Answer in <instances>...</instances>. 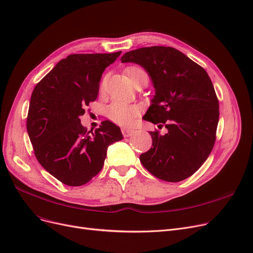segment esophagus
Listing matches in <instances>:
<instances>
[{
    "instance_id": "1",
    "label": "esophagus",
    "mask_w": 253,
    "mask_h": 253,
    "mask_svg": "<svg viewBox=\"0 0 253 253\" xmlns=\"http://www.w3.org/2000/svg\"><path fill=\"white\" fill-rule=\"evenodd\" d=\"M121 132H123V135L125 137H129V136H132L134 134L135 129L129 128V127H124L123 129H121Z\"/></svg>"
}]
</instances>
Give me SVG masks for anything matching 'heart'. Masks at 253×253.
<instances>
[{"label":"heart","mask_w":253,"mask_h":253,"mask_svg":"<svg viewBox=\"0 0 253 253\" xmlns=\"http://www.w3.org/2000/svg\"><path fill=\"white\" fill-rule=\"evenodd\" d=\"M126 74L133 85L147 80L148 76L143 68L139 66H128L126 68ZM105 81H103L100 87H103ZM139 114V108L136 105L127 104L120 100H115L107 108V115L113 123L120 126L130 125Z\"/></svg>","instance_id":"heart-1"}]
</instances>
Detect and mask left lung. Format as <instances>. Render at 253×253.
<instances>
[{
    "label": "left lung",
    "instance_id": "8db88e82",
    "mask_svg": "<svg viewBox=\"0 0 253 253\" xmlns=\"http://www.w3.org/2000/svg\"><path fill=\"white\" fill-rule=\"evenodd\" d=\"M120 60L146 70L156 91L143 119L168 129L149 132L153 147L140 156L141 163L160 179H186L205 163L216 140L219 103L208 73L170 46L129 50Z\"/></svg>",
    "mask_w": 253,
    "mask_h": 253
}]
</instances>
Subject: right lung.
I'll return each mask as SVG.
<instances>
[{
  "instance_id": "obj_1",
  "label": "right lung",
  "mask_w": 253,
  "mask_h": 253,
  "mask_svg": "<svg viewBox=\"0 0 253 253\" xmlns=\"http://www.w3.org/2000/svg\"><path fill=\"white\" fill-rule=\"evenodd\" d=\"M120 54L69 55L33 90L27 130L35 157L67 186L88 183L102 170L109 145L124 138L120 127L109 120L92 133L80 119L97 97L104 70Z\"/></svg>"
}]
</instances>
